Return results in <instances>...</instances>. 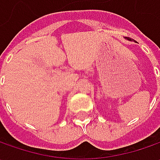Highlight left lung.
I'll return each instance as SVG.
<instances>
[{"label":"left lung","instance_id":"8db88e82","mask_svg":"<svg viewBox=\"0 0 160 160\" xmlns=\"http://www.w3.org/2000/svg\"><path fill=\"white\" fill-rule=\"evenodd\" d=\"M126 40H128V41H131V42H132V41H133V40H132L131 38H127V37H126ZM134 42H135V41H134Z\"/></svg>","mask_w":160,"mask_h":160}]
</instances>
